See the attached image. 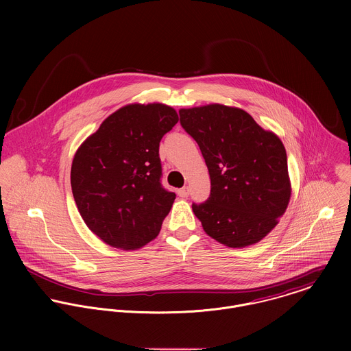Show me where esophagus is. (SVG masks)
<instances>
[{"label":"esophagus","instance_id":"34e87169","mask_svg":"<svg viewBox=\"0 0 351 351\" xmlns=\"http://www.w3.org/2000/svg\"><path fill=\"white\" fill-rule=\"evenodd\" d=\"M178 196L180 197H182V199H185V197H188L189 196V188L188 186H184V188H181V189H178Z\"/></svg>","mask_w":351,"mask_h":351}]
</instances>
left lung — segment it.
<instances>
[{"label": "left lung", "instance_id": "1", "mask_svg": "<svg viewBox=\"0 0 351 351\" xmlns=\"http://www.w3.org/2000/svg\"><path fill=\"white\" fill-rule=\"evenodd\" d=\"M180 121L210 177L208 200L192 205L204 231L234 249L258 243L278 224L292 193L282 142L246 110L221 104L180 109Z\"/></svg>", "mask_w": 351, "mask_h": 351}]
</instances>
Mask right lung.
<instances>
[{"label": "right lung", "mask_w": 351, "mask_h": 351, "mask_svg": "<svg viewBox=\"0 0 351 351\" xmlns=\"http://www.w3.org/2000/svg\"><path fill=\"white\" fill-rule=\"evenodd\" d=\"M177 121L176 109L165 104H130L75 152L73 196L85 224L106 245L136 250L159 234L176 199L160 184L159 142Z\"/></svg>", "instance_id": "right-lung-1"}]
</instances>
